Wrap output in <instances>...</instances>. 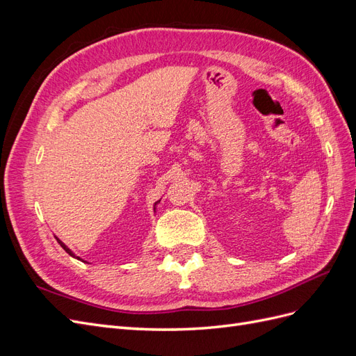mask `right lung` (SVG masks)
Returning a JSON list of instances; mask_svg holds the SVG:
<instances>
[{"label":"right lung","instance_id":"obj_1","mask_svg":"<svg viewBox=\"0 0 356 356\" xmlns=\"http://www.w3.org/2000/svg\"><path fill=\"white\" fill-rule=\"evenodd\" d=\"M159 202H160V200H159ZM159 202H156V203H154V212H156V204H157V203H159ZM55 238H56V236H55ZM56 241H58V243H59V245H60V246H62V248H63V250H65V251H67V252H68V254H70V255H71V257H74V258H77V260H80V261H83V263H86V261H84V260H81V258H80V257H77V255H75V254H74V252H72V251H71V250H70V248H68V246H67V245H65V243H63V242H62V241H60V239H59V238H56Z\"/></svg>","mask_w":356,"mask_h":356}]
</instances>
